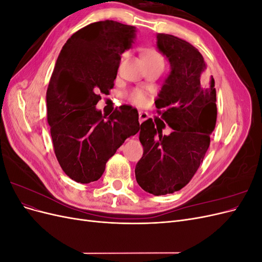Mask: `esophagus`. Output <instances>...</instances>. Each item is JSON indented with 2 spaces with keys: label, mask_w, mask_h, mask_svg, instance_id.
<instances>
[{
  "label": "esophagus",
  "mask_w": 262,
  "mask_h": 262,
  "mask_svg": "<svg viewBox=\"0 0 262 262\" xmlns=\"http://www.w3.org/2000/svg\"><path fill=\"white\" fill-rule=\"evenodd\" d=\"M147 118H148V114L147 113H145V112H140L139 113V121H140V123L145 121Z\"/></svg>",
  "instance_id": "1"
}]
</instances>
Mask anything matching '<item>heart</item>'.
<instances>
[{
  "label": "heart",
  "mask_w": 262,
  "mask_h": 262,
  "mask_svg": "<svg viewBox=\"0 0 262 262\" xmlns=\"http://www.w3.org/2000/svg\"><path fill=\"white\" fill-rule=\"evenodd\" d=\"M144 59H145V61L146 60H163L162 55L156 51H153V50L147 51L144 55ZM130 100L133 102V104H136L138 106H144L147 102L145 94L140 90H137V91H134V92L131 93Z\"/></svg>",
  "instance_id": "b5f03b06"
}]
</instances>
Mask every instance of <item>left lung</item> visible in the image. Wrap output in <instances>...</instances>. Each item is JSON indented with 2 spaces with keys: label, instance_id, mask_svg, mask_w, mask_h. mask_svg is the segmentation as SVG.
<instances>
[{
  "label": "left lung",
  "instance_id": "8db88e82",
  "mask_svg": "<svg viewBox=\"0 0 262 262\" xmlns=\"http://www.w3.org/2000/svg\"><path fill=\"white\" fill-rule=\"evenodd\" d=\"M156 39L170 72L155 105L172 131L163 136L161 119L163 123L147 119L141 124L143 156L136 166V178L144 191L164 195L184 188L199 168L210 146L217 109L214 78L207 73L202 54L172 35L157 34Z\"/></svg>",
  "mask_w": 262,
  "mask_h": 262
}]
</instances>
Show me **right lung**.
I'll use <instances>...</instances> for the list:
<instances>
[{
  "instance_id": "right-lung-1",
  "label": "right lung",
  "mask_w": 262,
  "mask_h": 262,
  "mask_svg": "<svg viewBox=\"0 0 262 262\" xmlns=\"http://www.w3.org/2000/svg\"><path fill=\"white\" fill-rule=\"evenodd\" d=\"M136 36V27L118 21L90 24L68 39L55 63L47 91L54 153L81 184L98 180L109 158L140 130L136 108L121 106L109 117L96 108L100 95L114 89L121 54Z\"/></svg>"
}]
</instances>
